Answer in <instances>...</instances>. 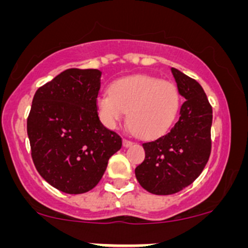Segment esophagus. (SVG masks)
Here are the masks:
<instances>
[{
  "instance_id": "obj_1",
  "label": "esophagus",
  "mask_w": 248,
  "mask_h": 248,
  "mask_svg": "<svg viewBox=\"0 0 248 248\" xmlns=\"http://www.w3.org/2000/svg\"><path fill=\"white\" fill-rule=\"evenodd\" d=\"M122 142H124V147H129L133 145V141H131V140H128V139H124L122 140Z\"/></svg>"
}]
</instances>
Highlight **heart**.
Wrapping results in <instances>:
<instances>
[{"mask_svg":"<svg viewBox=\"0 0 248 248\" xmlns=\"http://www.w3.org/2000/svg\"><path fill=\"white\" fill-rule=\"evenodd\" d=\"M96 107L108 128H115L128 112L129 128L140 138L152 139L171 127L180 109V93L170 81L139 74L111 82L109 94H101Z\"/></svg>","mask_w":248,"mask_h":248,"instance_id":"b5f03b06","label":"heart"}]
</instances>
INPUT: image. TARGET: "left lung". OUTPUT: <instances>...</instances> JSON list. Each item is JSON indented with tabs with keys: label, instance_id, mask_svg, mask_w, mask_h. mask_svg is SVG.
Segmentation results:
<instances>
[{
	"label": "left lung",
	"instance_id": "obj_1",
	"mask_svg": "<svg viewBox=\"0 0 248 248\" xmlns=\"http://www.w3.org/2000/svg\"><path fill=\"white\" fill-rule=\"evenodd\" d=\"M179 93L186 101L170 131L142 142L145 159L136 168L140 186L158 196L174 194L189 186L211 154L212 107L197 80L171 68Z\"/></svg>",
	"mask_w": 248,
	"mask_h": 248
}]
</instances>
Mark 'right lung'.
Segmentation results:
<instances>
[{
    "instance_id": "add662e5",
    "label": "right lung",
    "mask_w": 248,
    "mask_h": 248,
    "mask_svg": "<svg viewBox=\"0 0 248 248\" xmlns=\"http://www.w3.org/2000/svg\"><path fill=\"white\" fill-rule=\"evenodd\" d=\"M98 69L69 68L36 91L27 117L37 171L59 191L80 194L93 188L122 138L99 121Z\"/></svg>"
}]
</instances>
